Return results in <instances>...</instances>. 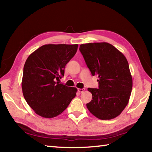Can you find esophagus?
Returning <instances> with one entry per match:
<instances>
[{
	"label": "esophagus",
	"mask_w": 152,
	"mask_h": 152,
	"mask_svg": "<svg viewBox=\"0 0 152 152\" xmlns=\"http://www.w3.org/2000/svg\"><path fill=\"white\" fill-rule=\"evenodd\" d=\"M85 88H82V89H78V91L80 92V93H83V91H85Z\"/></svg>",
	"instance_id": "34e87169"
}]
</instances>
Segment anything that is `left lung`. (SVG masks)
<instances>
[{"label": "left lung", "instance_id": "obj_1", "mask_svg": "<svg viewBox=\"0 0 152 152\" xmlns=\"http://www.w3.org/2000/svg\"><path fill=\"white\" fill-rule=\"evenodd\" d=\"M80 51L92 75L99 76V89H88L93 97L87 108L100 119L116 118L127 105L133 88L127 59L107 42L81 44Z\"/></svg>", "mask_w": 152, "mask_h": 152}]
</instances>
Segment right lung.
Returning <instances> with one entry per match:
<instances>
[{
    "label": "right lung",
    "instance_id": "right-lung-1",
    "mask_svg": "<svg viewBox=\"0 0 152 152\" xmlns=\"http://www.w3.org/2000/svg\"><path fill=\"white\" fill-rule=\"evenodd\" d=\"M78 44H46L28 57L21 82L25 101L37 114L52 118L61 114L76 96L77 89L56 82L76 54Z\"/></svg>",
    "mask_w": 152,
    "mask_h": 152
}]
</instances>
